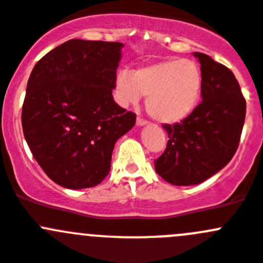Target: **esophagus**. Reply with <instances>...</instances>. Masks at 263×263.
Masks as SVG:
<instances>
[{
	"label": "esophagus",
	"mask_w": 263,
	"mask_h": 263,
	"mask_svg": "<svg viewBox=\"0 0 263 263\" xmlns=\"http://www.w3.org/2000/svg\"><path fill=\"white\" fill-rule=\"evenodd\" d=\"M136 124L137 126H145V124H148V120H145L144 118H141V117H137Z\"/></svg>",
	"instance_id": "obj_1"
}]
</instances>
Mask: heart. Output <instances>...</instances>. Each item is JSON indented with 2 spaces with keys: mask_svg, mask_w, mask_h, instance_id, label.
Returning <instances> with one entry per match:
<instances>
[{
  "mask_svg": "<svg viewBox=\"0 0 263 263\" xmlns=\"http://www.w3.org/2000/svg\"><path fill=\"white\" fill-rule=\"evenodd\" d=\"M115 90L124 104L146 96V110L161 123H178L197 106L202 90V71L192 60H166L132 71H122Z\"/></svg>",
  "mask_w": 263,
  "mask_h": 263,
  "instance_id": "heart-1",
  "label": "heart"
}]
</instances>
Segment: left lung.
Here are the masks:
<instances>
[{
    "mask_svg": "<svg viewBox=\"0 0 263 263\" xmlns=\"http://www.w3.org/2000/svg\"><path fill=\"white\" fill-rule=\"evenodd\" d=\"M202 71V101L180 123L163 124L165 152L156 173L173 185L209 179L231 161L239 146L247 104L234 72L203 53H195Z\"/></svg>",
    "mask_w": 263,
    "mask_h": 263,
    "instance_id": "8db88e82",
    "label": "left lung"
}]
</instances>
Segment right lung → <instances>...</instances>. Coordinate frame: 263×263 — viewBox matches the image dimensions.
I'll use <instances>...</instances> for the list:
<instances>
[{"instance_id":"right-lung-1","label":"right lung","mask_w":263,"mask_h":263,"mask_svg":"<svg viewBox=\"0 0 263 263\" xmlns=\"http://www.w3.org/2000/svg\"><path fill=\"white\" fill-rule=\"evenodd\" d=\"M123 44L72 39L45 54L27 84L22 127L44 173L62 187H95L135 112L112 98Z\"/></svg>"}]
</instances>
